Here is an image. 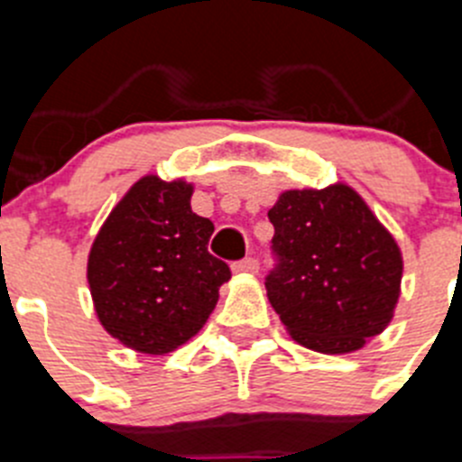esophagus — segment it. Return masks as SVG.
<instances>
[{"label": "esophagus", "instance_id": "34e87169", "mask_svg": "<svg viewBox=\"0 0 462 462\" xmlns=\"http://www.w3.org/2000/svg\"><path fill=\"white\" fill-rule=\"evenodd\" d=\"M234 273H256L259 271V261L252 259V256H247V259H240V261H234Z\"/></svg>", "mask_w": 462, "mask_h": 462}]
</instances>
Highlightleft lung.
Masks as SVG:
<instances>
[{"label": "left lung", "mask_w": 462, "mask_h": 462, "mask_svg": "<svg viewBox=\"0 0 462 462\" xmlns=\"http://www.w3.org/2000/svg\"><path fill=\"white\" fill-rule=\"evenodd\" d=\"M268 219L275 263L266 289L289 333L321 354L354 352L382 333L402 259L361 196L345 185L284 191Z\"/></svg>", "instance_id": "left-lung-1"}]
</instances>
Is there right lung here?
I'll return each instance as SVG.
<instances>
[{
	"label": "right lung",
	"mask_w": 462,
	"mask_h": 462,
	"mask_svg": "<svg viewBox=\"0 0 462 462\" xmlns=\"http://www.w3.org/2000/svg\"><path fill=\"white\" fill-rule=\"evenodd\" d=\"M191 185L138 180L113 208L88 261L94 308L110 336L143 354H169L206 324L231 277L208 252L210 219L189 206Z\"/></svg>",
	"instance_id": "obj_1"
}]
</instances>
